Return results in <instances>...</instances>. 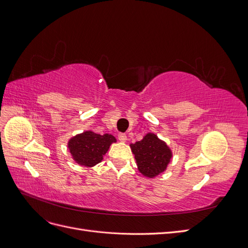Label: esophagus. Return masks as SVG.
<instances>
[{
  "label": "esophagus",
  "mask_w": 248,
  "mask_h": 248,
  "mask_svg": "<svg viewBox=\"0 0 248 248\" xmlns=\"http://www.w3.org/2000/svg\"><path fill=\"white\" fill-rule=\"evenodd\" d=\"M118 139H119L120 141H122V142H125L127 140V137H126L125 133H119L118 134Z\"/></svg>",
  "instance_id": "esophagus-1"
}]
</instances>
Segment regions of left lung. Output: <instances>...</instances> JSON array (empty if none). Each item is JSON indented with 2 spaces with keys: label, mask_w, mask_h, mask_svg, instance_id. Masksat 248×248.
Returning a JSON list of instances; mask_svg holds the SVG:
<instances>
[{
  "label": "left lung",
  "mask_w": 248,
  "mask_h": 248,
  "mask_svg": "<svg viewBox=\"0 0 248 248\" xmlns=\"http://www.w3.org/2000/svg\"><path fill=\"white\" fill-rule=\"evenodd\" d=\"M130 148L140 172L147 178H155L166 170L172 157L167 142L152 132L147 133L141 140L130 144Z\"/></svg>",
  "instance_id": "1"
}]
</instances>
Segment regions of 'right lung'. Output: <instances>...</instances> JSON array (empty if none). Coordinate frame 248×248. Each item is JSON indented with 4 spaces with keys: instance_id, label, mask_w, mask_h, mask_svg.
Returning <instances> with one entry per match:
<instances>
[{
    "instance_id": "add662e5",
    "label": "right lung",
    "mask_w": 248,
    "mask_h": 248,
    "mask_svg": "<svg viewBox=\"0 0 248 248\" xmlns=\"http://www.w3.org/2000/svg\"><path fill=\"white\" fill-rule=\"evenodd\" d=\"M116 141V138L111 134L106 133L101 136L92 130H87L72 137L67 147L72 159L78 164L92 168L102 161L110 145Z\"/></svg>"
}]
</instances>
